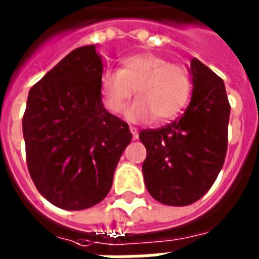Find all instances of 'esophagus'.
I'll use <instances>...</instances> for the list:
<instances>
[{"label": "esophagus", "mask_w": 259, "mask_h": 259, "mask_svg": "<svg viewBox=\"0 0 259 259\" xmlns=\"http://www.w3.org/2000/svg\"><path fill=\"white\" fill-rule=\"evenodd\" d=\"M130 132H132V134H133V140H137V138H138L137 127H133V126H130Z\"/></svg>", "instance_id": "34e87169"}]
</instances>
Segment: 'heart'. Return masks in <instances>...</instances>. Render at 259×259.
Returning <instances> with one entry per match:
<instances>
[{"instance_id":"b5f03b06","label":"heart","mask_w":259,"mask_h":259,"mask_svg":"<svg viewBox=\"0 0 259 259\" xmlns=\"http://www.w3.org/2000/svg\"><path fill=\"white\" fill-rule=\"evenodd\" d=\"M191 89L184 67L150 52L127 56L121 70H107L101 76L102 102L110 113H121L136 90L138 99L125 110V118L134 123L175 118L188 102Z\"/></svg>"}]
</instances>
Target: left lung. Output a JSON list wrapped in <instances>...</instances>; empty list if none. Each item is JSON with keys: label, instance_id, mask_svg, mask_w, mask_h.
I'll use <instances>...</instances> for the list:
<instances>
[{"label": "left lung", "instance_id": "left-lung-1", "mask_svg": "<svg viewBox=\"0 0 259 259\" xmlns=\"http://www.w3.org/2000/svg\"><path fill=\"white\" fill-rule=\"evenodd\" d=\"M192 98L179 119L142 130L146 148L142 173L148 192L166 205L199 200L217 180L227 152L230 103L225 83L200 60L192 59Z\"/></svg>", "mask_w": 259, "mask_h": 259}]
</instances>
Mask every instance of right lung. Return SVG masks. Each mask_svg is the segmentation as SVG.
Masks as SVG:
<instances>
[{"instance_id":"add662e5","label":"right lung","mask_w":259,"mask_h":259,"mask_svg":"<svg viewBox=\"0 0 259 259\" xmlns=\"http://www.w3.org/2000/svg\"><path fill=\"white\" fill-rule=\"evenodd\" d=\"M103 62L95 46L71 51L29 91L22 117L26 164L36 188L63 209L107 196L132 141L125 121L103 106Z\"/></svg>"}]
</instances>
